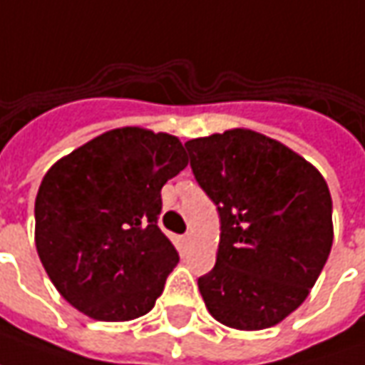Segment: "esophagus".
<instances>
[{"label": "esophagus", "mask_w": 365, "mask_h": 365, "mask_svg": "<svg viewBox=\"0 0 365 365\" xmlns=\"http://www.w3.org/2000/svg\"><path fill=\"white\" fill-rule=\"evenodd\" d=\"M191 241H193V231H187L185 233V243H191Z\"/></svg>", "instance_id": "obj_1"}]
</instances>
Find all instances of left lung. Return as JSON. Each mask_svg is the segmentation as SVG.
Returning a JSON list of instances; mask_svg holds the SVG:
<instances>
[{"label":"left lung","mask_w":365,"mask_h":365,"mask_svg":"<svg viewBox=\"0 0 365 365\" xmlns=\"http://www.w3.org/2000/svg\"><path fill=\"white\" fill-rule=\"evenodd\" d=\"M185 148L221 221L217 262L197 280L209 314L243 332L279 324L307 300L332 249L328 183L294 150L255 130Z\"/></svg>","instance_id":"8db88e82"}]
</instances>
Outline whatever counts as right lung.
<instances>
[{
	"label": "right lung",
	"instance_id": "1",
	"mask_svg": "<svg viewBox=\"0 0 365 365\" xmlns=\"http://www.w3.org/2000/svg\"><path fill=\"white\" fill-rule=\"evenodd\" d=\"M187 162L172 134L122 126L51 165L35 197V247L71 307L101 322L154 308L180 261L158 227L160 191Z\"/></svg>",
	"mask_w": 365,
	"mask_h": 365
}]
</instances>
